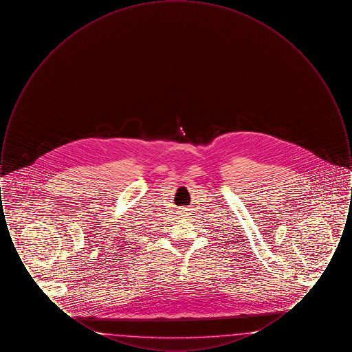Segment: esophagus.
Returning a JSON list of instances; mask_svg holds the SVG:
<instances>
[{"mask_svg": "<svg viewBox=\"0 0 352 352\" xmlns=\"http://www.w3.org/2000/svg\"><path fill=\"white\" fill-rule=\"evenodd\" d=\"M179 212H181V214L184 217V214H188V208H181V210H179Z\"/></svg>", "mask_w": 352, "mask_h": 352, "instance_id": "34e87169", "label": "esophagus"}]
</instances>
